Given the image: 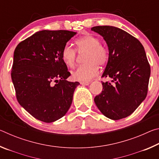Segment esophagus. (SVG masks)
Listing matches in <instances>:
<instances>
[{
  "label": "esophagus",
  "instance_id": "esophagus-1",
  "mask_svg": "<svg viewBox=\"0 0 159 159\" xmlns=\"http://www.w3.org/2000/svg\"><path fill=\"white\" fill-rule=\"evenodd\" d=\"M80 83L81 85H88L90 84V82L89 81H82V82H80Z\"/></svg>",
  "mask_w": 159,
  "mask_h": 159
}]
</instances>
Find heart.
I'll use <instances>...</instances> for the list:
<instances>
[{"label":"heart","mask_w":159,"mask_h":159,"mask_svg":"<svg viewBox=\"0 0 159 159\" xmlns=\"http://www.w3.org/2000/svg\"><path fill=\"white\" fill-rule=\"evenodd\" d=\"M76 51L67 44L61 51V58L67 66L73 68L77 60V52L85 55L83 57V65L71 72V78L74 80L87 81L98 73V66H104L108 62L109 50L106 45L100 43L98 37L93 35H85L76 40Z\"/></svg>","instance_id":"heart-1"}]
</instances>
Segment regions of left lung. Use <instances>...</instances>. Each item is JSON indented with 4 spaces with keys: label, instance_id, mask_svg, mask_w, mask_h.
Returning <instances> with one entry per match:
<instances>
[{
    "label": "left lung",
    "instance_id": "8db88e82",
    "mask_svg": "<svg viewBox=\"0 0 159 159\" xmlns=\"http://www.w3.org/2000/svg\"><path fill=\"white\" fill-rule=\"evenodd\" d=\"M103 36L109 50V59L102 77L103 90L94 101L106 117L119 120L130 116L146 98L151 69L146 53L138 39L111 26L92 29Z\"/></svg>",
    "mask_w": 159,
    "mask_h": 159
}]
</instances>
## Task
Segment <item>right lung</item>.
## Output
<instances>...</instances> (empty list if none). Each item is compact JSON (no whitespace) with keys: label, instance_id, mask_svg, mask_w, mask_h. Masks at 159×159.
I'll return each instance as SVG.
<instances>
[{"label":"right lung","instance_id":"1","mask_svg":"<svg viewBox=\"0 0 159 159\" xmlns=\"http://www.w3.org/2000/svg\"><path fill=\"white\" fill-rule=\"evenodd\" d=\"M76 32L43 30L16 47L11 77L20 105L36 119L51 123L63 117L80 83L70 76L61 51Z\"/></svg>","mask_w":159,"mask_h":159}]
</instances>
